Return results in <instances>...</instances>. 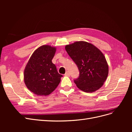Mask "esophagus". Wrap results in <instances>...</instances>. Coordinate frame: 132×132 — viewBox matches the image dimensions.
Instances as JSON below:
<instances>
[{"label": "esophagus", "mask_w": 132, "mask_h": 132, "mask_svg": "<svg viewBox=\"0 0 132 132\" xmlns=\"http://www.w3.org/2000/svg\"><path fill=\"white\" fill-rule=\"evenodd\" d=\"M65 76H67V77H69L70 76V73L69 71H67V72L65 73V74H64Z\"/></svg>", "instance_id": "esophagus-1"}]
</instances>
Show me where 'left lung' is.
<instances>
[{"instance_id":"8db88e82","label":"left lung","mask_w":132,"mask_h":132,"mask_svg":"<svg viewBox=\"0 0 132 132\" xmlns=\"http://www.w3.org/2000/svg\"><path fill=\"white\" fill-rule=\"evenodd\" d=\"M65 48L79 70L78 78L74 80L78 88L93 93L102 87L109 74V65L101 51L85 41L75 42Z\"/></svg>"}]
</instances>
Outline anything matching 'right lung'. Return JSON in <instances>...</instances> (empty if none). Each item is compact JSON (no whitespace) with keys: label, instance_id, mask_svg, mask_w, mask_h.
<instances>
[{"label":"right lung","instance_id":"1","mask_svg":"<svg viewBox=\"0 0 132 132\" xmlns=\"http://www.w3.org/2000/svg\"><path fill=\"white\" fill-rule=\"evenodd\" d=\"M56 48L43 45L36 50L28 61L24 70L26 87L37 95L47 96L56 89L62 75L58 73L52 62Z\"/></svg>","mask_w":132,"mask_h":132}]
</instances>
